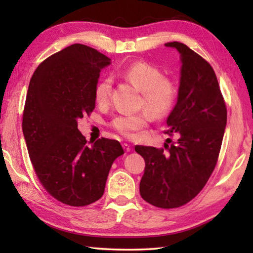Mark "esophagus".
Masks as SVG:
<instances>
[{
	"instance_id": "esophagus-1",
	"label": "esophagus",
	"mask_w": 253,
	"mask_h": 253,
	"mask_svg": "<svg viewBox=\"0 0 253 253\" xmlns=\"http://www.w3.org/2000/svg\"><path fill=\"white\" fill-rule=\"evenodd\" d=\"M123 148L125 149V152H127V153L131 151L130 145H129V144H127V143H124V144H123Z\"/></svg>"
}]
</instances>
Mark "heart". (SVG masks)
<instances>
[{"instance_id":"obj_1","label":"heart","mask_w":253,"mask_h":253,"mask_svg":"<svg viewBox=\"0 0 253 253\" xmlns=\"http://www.w3.org/2000/svg\"><path fill=\"white\" fill-rule=\"evenodd\" d=\"M123 76L142 91V106L154 117H164L173 108L177 97V88L172 80L163 77L157 67L148 62L138 61L126 67ZM113 91V78L104 77L95 88V99L100 105L109 101ZM148 113L136 115H121L111 123L117 131L128 138L146 126L149 121Z\"/></svg>"}]
</instances>
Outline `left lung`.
Here are the masks:
<instances>
[{
  "label": "left lung",
  "mask_w": 253,
  "mask_h": 253,
  "mask_svg": "<svg viewBox=\"0 0 253 253\" xmlns=\"http://www.w3.org/2000/svg\"><path fill=\"white\" fill-rule=\"evenodd\" d=\"M165 46L176 49L181 61L177 101L166 119L168 132L177 139L165 143L168 151L139 145L135 151L145 160L142 198L154 207L173 209L194 199L211 176L226 127V107L208 61L181 42Z\"/></svg>",
  "instance_id": "8db88e82"
}]
</instances>
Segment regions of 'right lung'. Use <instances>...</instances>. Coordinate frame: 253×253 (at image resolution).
I'll return each instance as SVG.
<instances>
[{
	"mask_svg": "<svg viewBox=\"0 0 253 253\" xmlns=\"http://www.w3.org/2000/svg\"><path fill=\"white\" fill-rule=\"evenodd\" d=\"M111 59L72 44L45 59L30 80L22 130L30 160L46 192L71 207L99 200L119 142L102 137L88 146L78 119L95 108L100 71Z\"/></svg>",
	"mask_w": 253,
	"mask_h": 253,
	"instance_id": "obj_1",
	"label": "right lung"
}]
</instances>
